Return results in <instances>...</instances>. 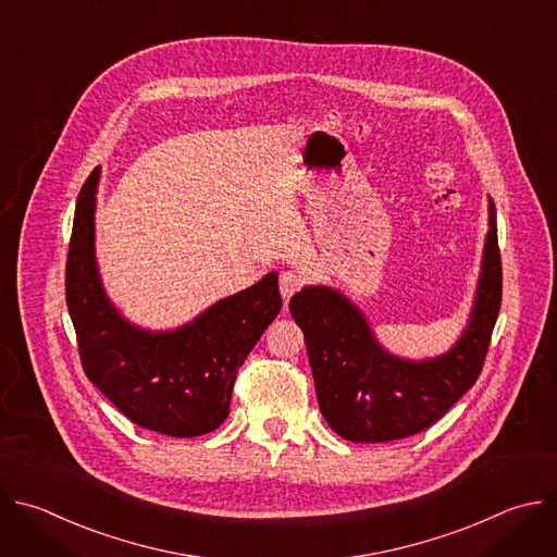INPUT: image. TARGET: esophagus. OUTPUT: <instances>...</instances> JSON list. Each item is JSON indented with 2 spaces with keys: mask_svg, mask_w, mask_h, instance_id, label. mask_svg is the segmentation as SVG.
Here are the masks:
<instances>
[{
  "mask_svg": "<svg viewBox=\"0 0 557 557\" xmlns=\"http://www.w3.org/2000/svg\"><path fill=\"white\" fill-rule=\"evenodd\" d=\"M301 288V277L293 271H286L280 275V293H282V299L284 304L290 301V297Z\"/></svg>",
  "mask_w": 557,
  "mask_h": 557,
  "instance_id": "esophagus-1",
  "label": "esophagus"
}]
</instances>
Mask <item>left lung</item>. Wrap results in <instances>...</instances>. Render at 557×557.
<instances>
[{
    "label": "left lung",
    "mask_w": 557,
    "mask_h": 557,
    "mask_svg": "<svg viewBox=\"0 0 557 557\" xmlns=\"http://www.w3.org/2000/svg\"><path fill=\"white\" fill-rule=\"evenodd\" d=\"M487 236L468 323L433 358L392 354L362 310L332 286H304L288 308L306 338L321 416L347 442H394L435 424L479 379L500 308L503 273L496 210L487 197Z\"/></svg>",
    "instance_id": "obj_1"
}]
</instances>
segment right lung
Segmentation results:
<instances>
[{
  "instance_id": "obj_1",
  "label": "right lung",
  "mask_w": 557,
  "mask_h": 557,
  "mask_svg": "<svg viewBox=\"0 0 557 557\" xmlns=\"http://www.w3.org/2000/svg\"><path fill=\"white\" fill-rule=\"evenodd\" d=\"M100 165L76 201L65 295L87 379L137 426L199 437L230 416L238 369L277 317V273L219 299L174 330L131 323L109 299L96 260Z\"/></svg>"
}]
</instances>
